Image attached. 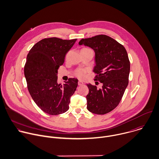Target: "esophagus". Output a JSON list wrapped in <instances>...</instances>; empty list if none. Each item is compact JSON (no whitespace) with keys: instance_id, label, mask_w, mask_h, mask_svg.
Returning <instances> with one entry per match:
<instances>
[{"instance_id":"esophagus-1","label":"esophagus","mask_w":159,"mask_h":159,"mask_svg":"<svg viewBox=\"0 0 159 159\" xmlns=\"http://www.w3.org/2000/svg\"><path fill=\"white\" fill-rule=\"evenodd\" d=\"M78 85H84V82H82V81H80V80H79V82H78Z\"/></svg>"}]
</instances>
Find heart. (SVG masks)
I'll return each mask as SVG.
<instances>
[{
	"label": "heart",
	"instance_id": "1",
	"mask_svg": "<svg viewBox=\"0 0 159 159\" xmlns=\"http://www.w3.org/2000/svg\"><path fill=\"white\" fill-rule=\"evenodd\" d=\"M92 51V50L89 48H84L81 49V51ZM87 70L86 69H77L75 71V74L79 79H84L87 75Z\"/></svg>",
	"mask_w": 159,
	"mask_h": 159
}]
</instances>
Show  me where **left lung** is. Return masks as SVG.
Returning <instances> with one entry per match:
<instances>
[{
    "label": "left lung",
    "instance_id": "8db88e82",
    "mask_svg": "<svg viewBox=\"0 0 159 159\" xmlns=\"http://www.w3.org/2000/svg\"><path fill=\"white\" fill-rule=\"evenodd\" d=\"M79 44L95 51L94 80L103 84L102 89L87 84V109L94 114H107L119 105L128 85L130 62L127 51L121 44L105 34L82 39Z\"/></svg>",
    "mask_w": 159,
    "mask_h": 159
}]
</instances>
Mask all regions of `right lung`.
I'll use <instances>...</instances> for the list:
<instances>
[{
  "label": "right lung",
  "mask_w": 159,
  "mask_h": 159,
  "mask_svg": "<svg viewBox=\"0 0 159 159\" xmlns=\"http://www.w3.org/2000/svg\"><path fill=\"white\" fill-rule=\"evenodd\" d=\"M76 41L44 38L36 43L27 55L24 74L28 90L35 103L47 114L57 115L69 110L70 98L77 89L78 80L69 78L62 85L57 84V75L67 52Z\"/></svg>",
  "instance_id": "add662e5"
}]
</instances>
